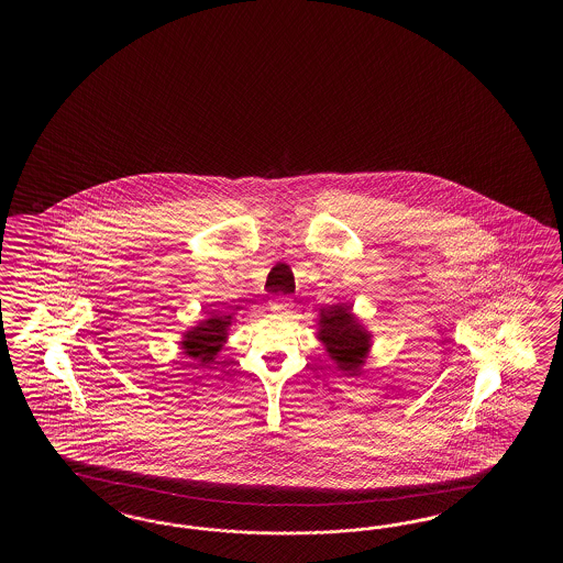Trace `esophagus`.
Here are the masks:
<instances>
[{
    "label": "esophagus",
    "mask_w": 563,
    "mask_h": 563,
    "mask_svg": "<svg viewBox=\"0 0 563 563\" xmlns=\"http://www.w3.org/2000/svg\"><path fill=\"white\" fill-rule=\"evenodd\" d=\"M269 310L276 311V313H289V311L294 310V303H291V299L287 298H276L269 301Z\"/></svg>",
    "instance_id": "obj_1"
}]
</instances>
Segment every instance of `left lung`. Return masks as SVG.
I'll use <instances>...</instances> for the list:
<instances>
[{
	"label": "left lung",
	"mask_w": 563,
	"mask_h": 563,
	"mask_svg": "<svg viewBox=\"0 0 563 563\" xmlns=\"http://www.w3.org/2000/svg\"><path fill=\"white\" fill-rule=\"evenodd\" d=\"M316 338L322 342L325 354L334 362L338 371L346 376H360L368 358L372 334L360 322L350 303H334L322 308L318 316Z\"/></svg>",
	"instance_id": "1"
}]
</instances>
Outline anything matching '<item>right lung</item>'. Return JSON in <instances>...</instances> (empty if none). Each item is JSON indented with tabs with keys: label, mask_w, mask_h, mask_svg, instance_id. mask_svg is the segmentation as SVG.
<instances>
[{
	"label": "right lung",
	"mask_w": 563,
	"mask_h": 563,
	"mask_svg": "<svg viewBox=\"0 0 563 563\" xmlns=\"http://www.w3.org/2000/svg\"><path fill=\"white\" fill-rule=\"evenodd\" d=\"M243 310L241 306H235L233 311H207L209 318H205L197 325H191L180 340V350L189 356L197 360L199 366L211 364L221 347L228 344L229 328L235 320V311Z\"/></svg>",
	"instance_id": "add662e5"
}]
</instances>
